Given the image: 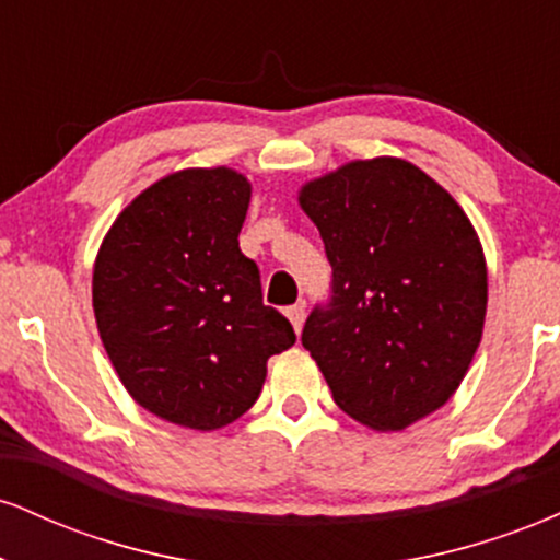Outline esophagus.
I'll list each match as a JSON object with an SVG mask.
<instances>
[{
  "label": "esophagus",
  "mask_w": 560,
  "mask_h": 560,
  "mask_svg": "<svg viewBox=\"0 0 560 560\" xmlns=\"http://www.w3.org/2000/svg\"><path fill=\"white\" fill-rule=\"evenodd\" d=\"M287 318L292 320V326H294V331H302V324H305V305H292V307H287Z\"/></svg>",
  "instance_id": "1"
}]
</instances>
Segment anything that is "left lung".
Returning <instances> with one entry per match:
<instances>
[{
	"mask_svg": "<svg viewBox=\"0 0 560 560\" xmlns=\"http://www.w3.org/2000/svg\"><path fill=\"white\" fill-rule=\"evenodd\" d=\"M331 262L302 347L334 402L400 432L464 382L487 313L485 249L447 189L402 158L352 160L300 189Z\"/></svg>",
	"mask_w": 560,
	"mask_h": 560,
	"instance_id": "left-lung-1",
	"label": "left lung"
}]
</instances>
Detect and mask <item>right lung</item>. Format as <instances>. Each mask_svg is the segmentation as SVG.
I'll return each mask as SVG.
<instances>
[{"label":"right lung","mask_w":560,"mask_h":560,"mask_svg":"<svg viewBox=\"0 0 560 560\" xmlns=\"http://www.w3.org/2000/svg\"><path fill=\"white\" fill-rule=\"evenodd\" d=\"M253 186L240 171L168 173L120 210L92 276L96 329L128 395L158 419L213 432L247 413L266 363L294 345L240 249Z\"/></svg>","instance_id":"1"}]
</instances>
